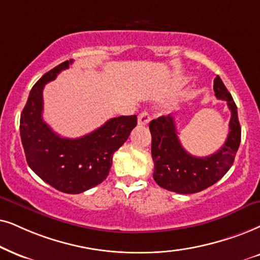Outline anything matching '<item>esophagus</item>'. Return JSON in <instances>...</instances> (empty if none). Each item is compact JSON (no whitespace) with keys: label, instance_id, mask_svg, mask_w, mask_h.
I'll list each match as a JSON object with an SVG mask.
<instances>
[{"label":"esophagus","instance_id":"1","mask_svg":"<svg viewBox=\"0 0 260 260\" xmlns=\"http://www.w3.org/2000/svg\"><path fill=\"white\" fill-rule=\"evenodd\" d=\"M150 120L151 116L147 111H143V113L138 115V124H140V126H146L150 122Z\"/></svg>","mask_w":260,"mask_h":260}]
</instances>
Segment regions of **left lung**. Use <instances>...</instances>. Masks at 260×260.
I'll return each instance as SVG.
<instances>
[{"mask_svg":"<svg viewBox=\"0 0 260 260\" xmlns=\"http://www.w3.org/2000/svg\"><path fill=\"white\" fill-rule=\"evenodd\" d=\"M213 91L218 100L226 102L232 117L225 143L210 156L196 157L183 149L172 114L150 122L149 128L152 136L151 154L154 163L153 179L162 188L180 194L200 192L221 180L234 163L241 141L238 108L218 75L213 80Z\"/></svg>","mask_w":260,"mask_h":260,"instance_id":"left-lung-1","label":"left lung"}]
</instances>
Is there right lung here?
Listing matches in <instances>:
<instances>
[{"label":"right lung","instance_id":"obj_1","mask_svg":"<svg viewBox=\"0 0 260 260\" xmlns=\"http://www.w3.org/2000/svg\"><path fill=\"white\" fill-rule=\"evenodd\" d=\"M64 61L45 73L32 90L20 116V137L28 167L43 181L70 194H79L100 185L109 175L113 154L137 126V116H119L107 121L86 136L62 138L43 121V88L67 70Z\"/></svg>","mask_w":260,"mask_h":260}]
</instances>
